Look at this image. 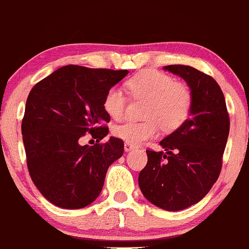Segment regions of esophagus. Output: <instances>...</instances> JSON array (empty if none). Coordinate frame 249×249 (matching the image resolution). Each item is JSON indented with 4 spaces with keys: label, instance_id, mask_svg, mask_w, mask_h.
<instances>
[{
    "label": "esophagus",
    "instance_id": "34e87169",
    "mask_svg": "<svg viewBox=\"0 0 249 249\" xmlns=\"http://www.w3.org/2000/svg\"><path fill=\"white\" fill-rule=\"evenodd\" d=\"M124 149H125V151H132L133 149H136V146L132 145V144H130V143H125Z\"/></svg>",
    "mask_w": 249,
    "mask_h": 249
}]
</instances>
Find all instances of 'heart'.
Returning a JSON list of instances; mask_svg holds the SVG:
<instances>
[{
	"mask_svg": "<svg viewBox=\"0 0 249 249\" xmlns=\"http://www.w3.org/2000/svg\"><path fill=\"white\" fill-rule=\"evenodd\" d=\"M130 95L146 99L141 122L125 120L113 127V135L140 145L159 135L160 129L173 131L181 126L190 116L193 95L184 82H177L171 75L158 70H148L130 78L126 82ZM127 98L120 88L111 87L104 98V109L113 119H119L126 108Z\"/></svg>",
	"mask_w": 249,
	"mask_h": 249,
	"instance_id": "1",
	"label": "heart"
}]
</instances>
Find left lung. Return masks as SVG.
Masks as SVG:
<instances>
[{
  "instance_id": "1",
  "label": "left lung",
  "mask_w": 249,
  "mask_h": 249,
  "mask_svg": "<svg viewBox=\"0 0 249 249\" xmlns=\"http://www.w3.org/2000/svg\"><path fill=\"white\" fill-rule=\"evenodd\" d=\"M163 69L186 81L192 109L186 122L160 142L164 151L146 150L148 163L138 184L154 205L179 211L203 199L218 179L230 120L223 91L213 77L188 65Z\"/></svg>"
}]
</instances>
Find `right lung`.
Wrapping results in <instances>:
<instances>
[{"mask_svg":"<svg viewBox=\"0 0 249 249\" xmlns=\"http://www.w3.org/2000/svg\"><path fill=\"white\" fill-rule=\"evenodd\" d=\"M127 70L65 65L43 78L28 94L21 124L27 168L41 195L63 209H81L103 190L108 167L124 153V142L108 133L106 91ZM90 133L97 143L81 146Z\"/></svg>","mask_w":249,"mask_h":249,"instance_id":"obj_1","label":"right lung"}]
</instances>
